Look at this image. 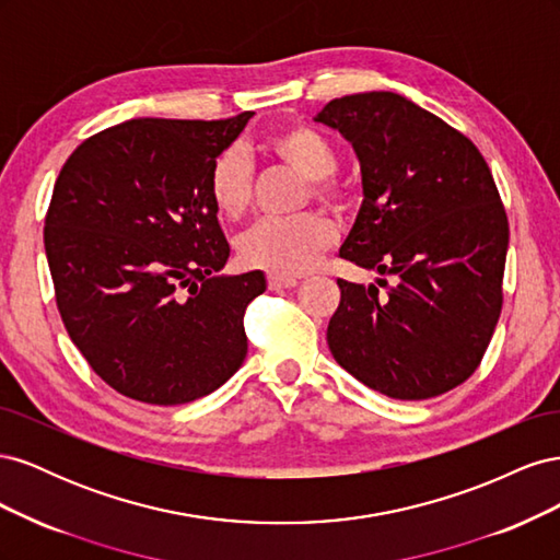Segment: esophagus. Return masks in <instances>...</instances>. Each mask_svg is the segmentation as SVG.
<instances>
[{"mask_svg": "<svg viewBox=\"0 0 560 560\" xmlns=\"http://www.w3.org/2000/svg\"><path fill=\"white\" fill-rule=\"evenodd\" d=\"M296 282L299 280L290 278V276H276V273L268 276V287H270V290H287V287H294Z\"/></svg>", "mask_w": 560, "mask_h": 560, "instance_id": "esophagus-1", "label": "esophagus"}]
</instances>
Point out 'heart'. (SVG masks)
<instances>
[{
	"label": "heart",
	"mask_w": 560,
	"mask_h": 560,
	"mask_svg": "<svg viewBox=\"0 0 560 560\" xmlns=\"http://www.w3.org/2000/svg\"><path fill=\"white\" fill-rule=\"evenodd\" d=\"M266 149L296 175L308 179V191L319 202L341 206L343 189L334 182L338 151L311 126H287L273 132ZM208 194L214 210L226 219H238L252 202V167L241 149H226L212 161ZM334 241V226L317 212L292 219H261L238 243L241 259L276 276H294L306 270L322 249Z\"/></svg>",
	"instance_id": "obj_1"
}]
</instances>
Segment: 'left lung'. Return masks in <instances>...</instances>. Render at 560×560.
Returning <instances> with one entry per match:
<instances>
[{
	"label": "left lung",
	"mask_w": 560,
	"mask_h": 560,
	"mask_svg": "<svg viewBox=\"0 0 560 560\" xmlns=\"http://www.w3.org/2000/svg\"><path fill=\"white\" fill-rule=\"evenodd\" d=\"M317 124L352 144L362 206L338 257L385 287L338 280L334 360L393 399H430L477 371L502 311L510 224L481 151L389 91L336 97Z\"/></svg>",
	"instance_id": "8db88e82"
}]
</instances>
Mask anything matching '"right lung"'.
Here are the masks:
<instances>
[{
	"label": "right lung",
	"instance_id": "add662e5",
	"mask_svg": "<svg viewBox=\"0 0 560 560\" xmlns=\"http://www.w3.org/2000/svg\"><path fill=\"white\" fill-rule=\"evenodd\" d=\"M254 112L224 121L130 118L65 161L44 247L65 329L116 393L159 406L206 397L241 369L261 270L219 276L231 247L212 161Z\"/></svg>",
	"mask_w": 560,
	"mask_h": 560
}]
</instances>
